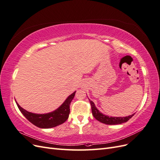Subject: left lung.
Returning a JSON list of instances; mask_svg holds the SVG:
<instances>
[{
	"mask_svg": "<svg viewBox=\"0 0 160 160\" xmlns=\"http://www.w3.org/2000/svg\"><path fill=\"white\" fill-rule=\"evenodd\" d=\"M89 101L91 106L92 114H93V117L97 120H98L99 122L107 125H118L127 122L135 114L133 113L131 115L126 116V117H109L108 115L102 113L100 111L97 109L96 106L93 101L91 100H89Z\"/></svg>",
	"mask_w": 160,
	"mask_h": 160,
	"instance_id": "8db88e82",
	"label": "left lung"
}]
</instances>
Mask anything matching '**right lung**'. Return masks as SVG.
Masks as SVG:
<instances>
[{"instance_id":"obj_1","label":"right lung","mask_w":160,"mask_h":160,"mask_svg":"<svg viewBox=\"0 0 160 160\" xmlns=\"http://www.w3.org/2000/svg\"><path fill=\"white\" fill-rule=\"evenodd\" d=\"M75 92L76 91L73 92L69 96L67 97V98L60 107L58 108L55 111L47 113L39 114L29 112V111L21 108L17 102L16 100L15 102L22 114L31 123L38 128L49 129L63 123L68 119L70 113V104L72 99L74 98Z\"/></svg>"}]
</instances>
